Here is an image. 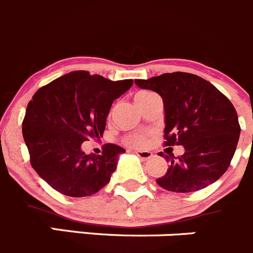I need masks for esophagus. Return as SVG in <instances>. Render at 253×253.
I'll return each instance as SVG.
<instances>
[{
	"label": "esophagus",
	"mask_w": 253,
	"mask_h": 253,
	"mask_svg": "<svg viewBox=\"0 0 253 253\" xmlns=\"http://www.w3.org/2000/svg\"><path fill=\"white\" fill-rule=\"evenodd\" d=\"M135 154H136V156L140 157L142 161H147V160H150L154 156V154H152L151 151H147V150H137V151H135Z\"/></svg>",
	"instance_id": "34e87169"
}]
</instances>
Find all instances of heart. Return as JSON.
<instances>
[{"label":"heart","mask_w":253,"mask_h":253,"mask_svg":"<svg viewBox=\"0 0 253 253\" xmlns=\"http://www.w3.org/2000/svg\"><path fill=\"white\" fill-rule=\"evenodd\" d=\"M145 94H147L146 92H141V93L136 94L135 98H140V97H144ZM146 142V135L142 134V132H136V134H132L130 136L126 137V144L130 146L134 147H142Z\"/></svg>","instance_id":"heart-1"}]
</instances>
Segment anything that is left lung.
<instances>
[{
  "label": "left lung",
  "mask_w": 253,
  "mask_h": 253,
  "mask_svg": "<svg viewBox=\"0 0 253 253\" xmlns=\"http://www.w3.org/2000/svg\"><path fill=\"white\" fill-rule=\"evenodd\" d=\"M135 84L161 96L165 144L184 147L177 159L173 154L166 156L171 164L157 184L188 193L216 182L230 166L241 131L231 102L211 82L188 72L135 80Z\"/></svg>",
  "instance_id": "1"
}]
</instances>
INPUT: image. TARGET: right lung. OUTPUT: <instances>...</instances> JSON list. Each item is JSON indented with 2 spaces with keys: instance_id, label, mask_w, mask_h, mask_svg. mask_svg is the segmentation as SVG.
<instances>
[{
  "instance_id": "1",
  "label": "right lung",
  "mask_w": 253,
  "mask_h": 253,
  "mask_svg": "<svg viewBox=\"0 0 253 253\" xmlns=\"http://www.w3.org/2000/svg\"><path fill=\"white\" fill-rule=\"evenodd\" d=\"M132 80L111 81L72 71L42 87L27 106L22 124L32 167L51 188L67 197L92 196L116 171L123 147L107 144L102 155H86L82 144L99 139L114 99Z\"/></svg>"
}]
</instances>
